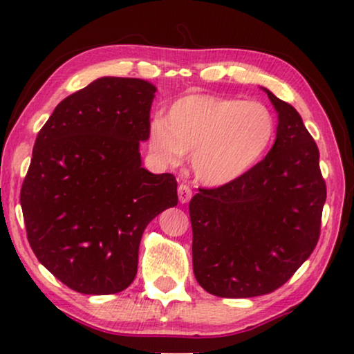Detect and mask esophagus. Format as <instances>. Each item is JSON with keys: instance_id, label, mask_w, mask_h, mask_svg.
I'll return each instance as SVG.
<instances>
[{"instance_id": "esophagus-1", "label": "esophagus", "mask_w": 354, "mask_h": 354, "mask_svg": "<svg viewBox=\"0 0 354 354\" xmlns=\"http://www.w3.org/2000/svg\"><path fill=\"white\" fill-rule=\"evenodd\" d=\"M178 197H180L181 204H186V202L191 201L192 189L187 185H180V187H178Z\"/></svg>"}]
</instances>
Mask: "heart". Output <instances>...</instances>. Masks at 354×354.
I'll list each match as a JSON object with an SVG mask.
<instances>
[{"instance_id": "obj_1", "label": "heart", "mask_w": 354, "mask_h": 354, "mask_svg": "<svg viewBox=\"0 0 354 354\" xmlns=\"http://www.w3.org/2000/svg\"><path fill=\"white\" fill-rule=\"evenodd\" d=\"M277 134L273 113L261 102L192 93L150 122L149 145L160 162L191 155L192 173L207 186L239 180L266 157Z\"/></svg>"}]
</instances>
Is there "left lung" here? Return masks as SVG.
<instances>
[{"label":"left lung","instance_id":"8db88e82","mask_svg":"<svg viewBox=\"0 0 354 354\" xmlns=\"http://www.w3.org/2000/svg\"><path fill=\"white\" fill-rule=\"evenodd\" d=\"M267 92L277 139L251 171L189 202L197 283L220 298H252L285 285L314 251L327 186L299 113Z\"/></svg>","mask_w":354,"mask_h":354}]
</instances>
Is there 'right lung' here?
Here are the masks:
<instances>
[{
	"label": "right lung",
	"mask_w": 354,
	"mask_h": 354,
	"mask_svg": "<svg viewBox=\"0 0 354 354\" xmlns=\"http://www.w3.org/2000/svg\"><path fill=\"white\" fill-rule=\"evenodd\" d=\"M155 91L142 79H97L66 97L35 139L21 189L27 239L77 293L128 288L145 226L178 204L176 178L140 167Z\"/></svg>",
	"instance_id": "right-lung-1"
}]
</instances>
